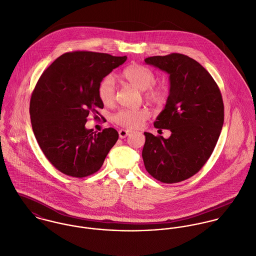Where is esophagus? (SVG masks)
<instances>
[{
	"mask_svg": "<svg viewBox=\"0 0 256 256\" xmlns=\"http://www.w3.org/2000/svg\"><path fill=\"white\" fill-rule=\"evenodd\" d=\"M130 133H131V131H129V130L121 129V130H119V137H120L121 139H124V138H126Z\"/></svg>",
	"mask_w": 256,
	"mask_h": 256,
	"instance_id": "34e87169",
	"label": "esophagus"
}]
</instances>
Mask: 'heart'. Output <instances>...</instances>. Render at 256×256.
<instances>
[{"label": "heart", "mask_w": 256, "mask_h": 256, "mask_svg": "<svg viewBox=\"0 0 256 256\" xmlns=\"http://www.w3.org/2000/svg\"><path fill=\"white\" fill-rule=\"evenodd\" d=\"M126 82L143 90L145 100L152 104H162L164 102L166 94L162 88L152 86L156 82L154 73L146 67L139 64L127 66L120 74ZM98 96L104 106H110L114 100L115 84L112 76H104L98 88ZM150 117V111L146 108L121 110L114 114L113 120L126 128L136 129L143 125Z\"/></svg>", "instance_id": "heart-1"}]
</instances>
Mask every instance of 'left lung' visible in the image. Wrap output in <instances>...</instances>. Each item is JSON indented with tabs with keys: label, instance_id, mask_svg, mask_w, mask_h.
Listing matches in <instances>:
<instances>
[{
	"label": "left lung",
	"instance_id": "left-lung-1",
	"mask_svg": "<svg viewBox=\"0 0 256 256\" xmlns=\"http://www.w3.org/2000/svg\"><path fill=\"white\" fill-rule=\"evenodd\" d=\"M145 62L170 74L166 104L154 126L172 135L144 133V164L162 182H180L197 174L215 148L224 124L222 94L208 71L186 55L152 56Z\"/></svg>",
	"mask_w": 256,
	"mask_h": 256
}]
</instances>
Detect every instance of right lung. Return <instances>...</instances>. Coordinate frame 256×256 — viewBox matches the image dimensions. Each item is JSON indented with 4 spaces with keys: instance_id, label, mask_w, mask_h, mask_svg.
<instances>
[{
    "instance_id": "add662e5",
    "label": "right lung",
    "mask_w": 256,
    "mask_h": 256,
    "mask_svg": "<svg viewBox=\"0 0 256 256\" xmlns=\"http://www.w3.org/2000/svg\"><path fill=\"white\" fill-rule=\"evenodd\" d=\"M127 60L106 53L68 52L39 78L30 113L37 143L61 172L86 178L96 172L118 140V132L86 129L88 114L98 117L104 104L98 96L100 80Z\"/></svg>"
}]
</instances>
